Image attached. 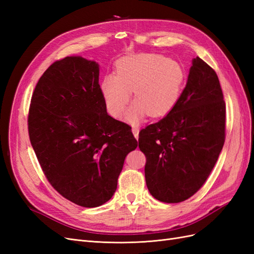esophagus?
Wrapping results in <instances>:
<instances>
[{
  "mask_svg": "<svg viewBox=\"0 0 254 254\" xmlns=\"http://www.w3.org/2000/svg\"><path fill=\"white\" fill-rule=\"evenodd\" d=\"M131 131H132V133H133L135 139H139V129H137L136 127H132Z\"/></svg>",
  "mask_w": 254,
  "mask_h": 254,
  "instance_id": "1",
  "label": "esophagus"
}]
</instances>
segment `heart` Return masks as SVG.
Segmentation results:
<instances>
[{
  "mask_svg": "<svg viewBox=\"0 0 254 254\" xmlns=\"http://www.w3.org/2000/svg\"><path fill=\"white\" fill-rule=\"evenodd\" d=\"M184 81L182 65L174 59L156 54H135L121 58L115 75H106L101 81V94L107 111L119 119L131 98L125 120L137 124L146 114L157 119L170 113L181 95Z\"/></svg>",
  "mask_w": 254,
  "mask_h": 254,
  "instance_id": "heart-1",
  "label": "heart"
}]
</instances>
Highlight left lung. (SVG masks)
<instances>
[{"label": "left lung", "instance_id": "1", "mask_svg": "<svg viewBox=\"0 0 254 254\" xmlns=\"http://www.w3.org/2000/svg\"><path fill=\"white\" fill-rule=\"evenodd\" d=\"M225 128L226 105L217 75L196 57L173 110L139 134L151 196L166 203L193 196L216 163L225 143Z\"/></svg>", "mask_w": 254, "mask_h": 254}]
</instances>
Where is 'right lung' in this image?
Segmentation results:
<instances>
[{
	"mask_svg": "<svg viewBox=\"0 0 254 254\" xmlns=\"http://www.w3.org/2000/svg\"><path fill=\"white\" fill-rule=\"evenodd\" d=\"M98 78L94 60L56 61L38 81L28 114L30 143L49 182L84 207L110 200L137 146L131 128L107 113Z\"/></svg>",
	"mask_w": 254,
	"mask_h": 254,
	"instance_id": "1",
	"label": "right lung"
}]
</instances>
